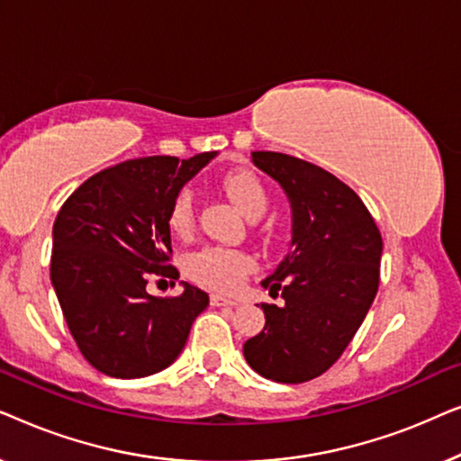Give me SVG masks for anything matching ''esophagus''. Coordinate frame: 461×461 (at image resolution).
<instances>
[{"label": "esophagus", "instance_id": "esophagus-1", "mask_svg": "<svg viewBox=\"0 0 461 461\" xmlns=\"http://www.w3.org/2000/svg\"><path fill=\"white\" fill-rule=\"evenodd\" d=\"M210 300H212V306H237L239 304V300L226 298V295H220V294H213Z\"/></svg>", "mask_w": 461, "mask_h": 461}]
</instances>
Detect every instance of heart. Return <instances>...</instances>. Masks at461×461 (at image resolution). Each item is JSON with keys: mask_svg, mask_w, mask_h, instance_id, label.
Returning <instances> with one entry per match:
<instances>
[{"mask_svg": "<svg viewBox=\"0 0 461 461\" xmlns=\"http://www.w3.org/2000/svg\"><path fill=\"white\" fill-rule=\"evenodd\" d=\"M222 188L229 199L248 218H258L267 207V188L251 169H232L222 178ZM167 226L172 232L186 237L194 226V197L188 186H182L174 194L167 210ZM254 262L248 254L226 248H203L188 256L186 273L201 285L230 292L239 287L245 276L251 273Z\"/></svg>", "mask_w": 461, "mask_h": 461, "instance_id": "b5f03b06", "label": "heart"}]
</instances>
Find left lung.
I'll use <instances>...</instances> for the list:
<instances>
[{
    "instance_id": "8db88e82",
    "label": "left lung",
    "mask_w": 461,
    "mask_h": 461,
    "mask_svg": "<svg viewBox=\"0 0 461 461\" xmlns=\"http://www.w3.org/2000/svg\"><path fill=\"white\" fill-rule=\"evenodd\" d=\"M251 161L276 180L292 205V248L262 281L285 304H262L264 330L243 344L262 377L302 384L342 357L380 285L382 235L361 197L323 167L254 150Z\"/></svg>"
}]
</instances>
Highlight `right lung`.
I'll list each match as a JSON object with an SVG mask.
<instances>
[{
  "label": "right lung",
  "mask_w": 461,
  "mask_h": 461,
  "mask_svg": "<svg viewBox=\"0 0 461 461\" xmlns=\"http://www.w3.org/2000/svg\"><path fill=\"white\" fill-rule=\"evenodd\" d=\"M216 155L117 163L87 178L60 207L50 276L81 355L103 374L134 380L169 367L210 304V295L188 283L180 295L157 298L147 279H178L169 264V203Z\"/></svg>",
  "instance_id": "right-lung-1"
}]
</instances>
